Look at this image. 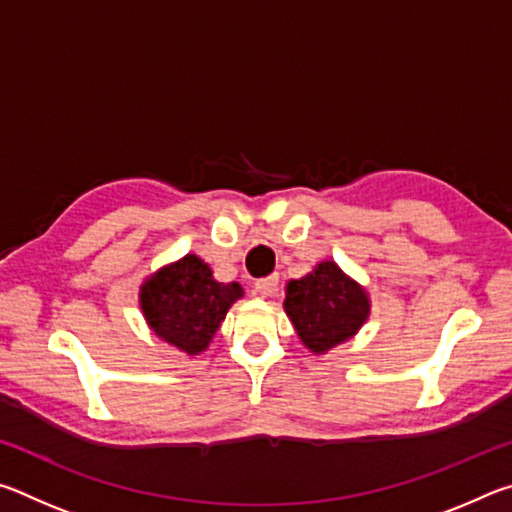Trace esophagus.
Masks as SVG:
<instances>
[{"label":"esophagus","mask_w":512,"mask_h":512,"mask_svg":"<svg viewBox=\"0 0 512 512\" xmlns=\"http://www.w3.org/2000/svg\"><path fill=\"white\" fill-rule=\"evenodd\" d=\"M275 289H277V275H268V277H262V280L255 282V293L262 298L273 296Z\"/></svg>","instance_id":"1"}]
</instances>
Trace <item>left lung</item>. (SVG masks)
<instances>
[{"instance_id":"obj_1","label":"left lung","mask_w":512,"mask_h":512,"mask_svg":"<svg viewBox=\"0 0 512 512\" xmlns=\"http://www.w3.org/2000/svg\"><path fill=\"white\" fill-rule=\"evenodd\" d=\"M284 309L311 352H327L348 341L368 318V298L334 262H320L314 273L287 287Z\"/></svg>"}]
</instances>
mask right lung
I'll use <instances>...</instances> for the list:
<instances>
[{
  "label": "right lung",
  "instance_id": "1",
  "mask_svg": "<svg viewBox=\"0 0 512 512\" xmlns=\"http://www.w3.org/2000/svg\"><path fill=\"white\" fill-rule=\"evenodd\" d=\"M241 298L237 282L223 284L196 255L162 268L142 287V311L153 332L187 354L210 345L232 302Z\"/></svg>",
  "mask_w": 512,
  "mask_h": 512
}]
</instances>
